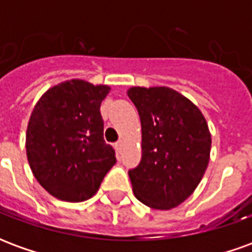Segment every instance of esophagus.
I'll return each instance as SVG.
<instances>
[{"label": "esophagus", "mask_w": 252, "mask_h": 252, "mask_svg": "<svg viewBox=\"0 0 252 252\" xmlns=\"http://www.w3.org/2000/svg\"><path fill=\"white\" fill-rule=\"evenodd\" d=\"M115 148H116V151H117V153L120 154V153H121V150H123V142H121V140H120V142L116 143V144H115Z\"/></svg>", "instance_id": "1"}]
</instances>
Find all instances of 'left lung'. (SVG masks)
I'll return each mask as SVG.
<instances>
[{"label":"left lung","mask_w":252,"mask_h":252,"mask_svg":"<svg viewBox=\"0 0 252 252\" xmlns=\"http://www.w3.org/2000/svg\"><path fill=\"white\" fill-rule=\"evenodd\" d=\"M128 97L142 123V160L128 171L133 194L154 209L175 208L208 167L212 139L205 117L190 99L164 86H135Z\"/></svg>","instance_id":"1"}]
</instances>
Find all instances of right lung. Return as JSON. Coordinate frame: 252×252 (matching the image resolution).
Returning <instances> with one entry per match:
<instances>
[{"mask_svg": "<svg viewBox=\"0 0 252 252\" xmlns=\"http://www.w3.org/2000/svg\"><path fill=\"white\" fill-rule=\"evenodd\" d=\"M109 90L71 79L48 89L32 110L27 158L37 182L59 200H89L116 163L99 112Z\"/></svg>", "mask_w": 252, "mask_h": 252, "instance_id": "obj_1", "label": "right lung"}]
</instances>
